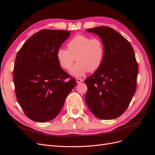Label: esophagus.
I'll return each instance as SVG.
<instances>
[{
  "label": "esophagus",
  "mask_w": 155,
  "mask_h": 155,
  "mask_svg": "<svg viewBox=\"0 0 155 155\" xmlns=\"http://www.w3.org/2000/svg\"><path fill=\"white\" fill-rule=\"evenodd\" d=\"M76 81L78 84H79V83H81L83 81V80L82 79H80V78H76Z\"/></svg>",
  "instance_id": "esophagus-1"
}]
</instances>
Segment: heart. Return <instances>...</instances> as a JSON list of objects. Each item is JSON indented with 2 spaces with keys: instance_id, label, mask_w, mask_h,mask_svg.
Segmentation results:
<instances>
[{
  "instance_id": "obj_1",
  "label": "heart",
  "mask_w": 155,
  "mask_h": 155,
  "mask_svg": "<svg viewBox=\"0 0 155 155\" xmlns=\"http://www.w3.org/2000/svg\"><path fill=\"white\" fill-rule=\"evenodd\" d=\"M67 46V50H58L56 58L61 67L65 70H69L74 61H78L70 70L72 76L81 77L88 71H96L101 66L105 48L100 39L78 35L68 42Z\"/></svg>"
}]
</instances>
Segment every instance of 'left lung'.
Instances as JSON below:
<instances>
[{
    "label": "left lung",
    "mask_w": 155,
    "mask_h": 155,
    "mask_svg": "<svg viewBox=\"0 0 155 155\" xmlns=\"http://www.w3.org/2000/svg\"><path fill=\"white\" fill-rule=\"evenodd\" d=\"M86 30L99 36L105 48L101 66L85 81L86 104L97 118L114 119L127 109L137 89L138 67L134 51L129 42L111 28Z\"/></svg>",
    "instance_id": "8db88e82"
}]
</instances>
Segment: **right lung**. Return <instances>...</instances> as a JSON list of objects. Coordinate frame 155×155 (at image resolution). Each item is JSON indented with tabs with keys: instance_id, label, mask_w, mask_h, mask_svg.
Returning a JSON list of instances; mask_svg holds the SVG:
<instances>
[{
	"instance_id": "obj_1",
	"label": "right lung",
	"mask_w": 155,
	"mask_h": 155,
	"mask_svg": "<svg viewBox=\"0 0 155 155\" xmlns=\"http://www.w3.org/2000/svg\"><path fill=\"white\" fill-rule=\"evenodd\" d=\"M70 31L43 30L33 35L16 56L13 82L18 104L30 119L46 122L62 109L76 79L61 68L56 52Z\"/></svg>"
}]
</instances>
